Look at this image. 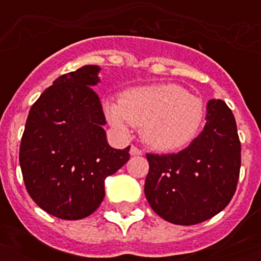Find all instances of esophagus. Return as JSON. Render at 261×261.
Wrapping results in <instances>:
<instances>
[{"mask_svg": "<svg viewBox=\"0 0 261 261\" xmlns=\"http://www.w3.org/2000/svg\"><path fill=\"white\" fill-rule=\"evenodd\" d=\"M130 154L131 155H142L143 153H142V150H141V149H138V147H135V146H131V149H130Z\"/></svg>", "mask_w": 261, "mask_h": 261, "instance_id": "obj_1", "label": "esophagus"}]
</instances>
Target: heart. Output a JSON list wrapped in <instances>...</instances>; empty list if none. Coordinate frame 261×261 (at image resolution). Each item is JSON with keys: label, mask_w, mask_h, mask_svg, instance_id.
Here are the masks:
<instances>
[{"label": "heart", "mask_w": 261, "mask_h": 261, "mask_svg": "<svg viewBox=\"0 0 261 261\" xmlns=\"http://www.w3.org/2000/svg\"><path fill=\"white\" fill-rule=\"evenodd\" d=\"M104 112L123 133L141 126L143 142L159 151L177 150L192 142L204 118L202 100L177 84L130 88L120 100L107 98Z\"/></svg>", "instance_id": "b5f03b06"}]
</instances>
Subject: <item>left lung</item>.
<instances>
[{
	"instance_id": "obj_1",
	"label": "left lung",
	"mask_w": 261,
	"mask_h": 261,
	"mask_svg": "<svg viewBox=\"0 0 261 261\" xmlns=\"http://www.w3.org/2000/svg\"><path fill=\"white\" fill-rule=\"evenodd\" d=\"M147 202L168 222L196 225L213 218L233 198L241 167L236 119L222 100L207 102L204 128L176 154H147Z\"/></svg>"
}]
</instances>
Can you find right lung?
Masks as SVG:
<instances>
[{
	"label": "right lung",
	"mask_w": 261,
	"mask_h": 261,
	"mask_svg": "<svg viewBox=\"0 0 261 261\" xmlns=\"http://www.w3.org/2000/svg\"><path fill=\"white\" fill-rule=\"evenodd\" d=\"M100 67L63 74L31 107L20 145V167L34 202L61 219H81L104 199V180L130 160V146L108 145L106 116L93 90Z\"/></svg>",
	"instance_id": "add662e5"
}]
</instances>
